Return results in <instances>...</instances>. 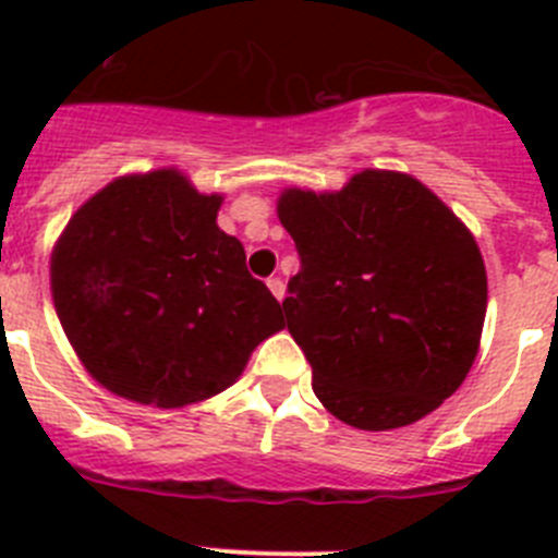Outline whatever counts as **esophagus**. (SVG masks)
<instances>
[{
  "label": "esophagus",
  "mask_w": 558,
  "mask_h": 558,
  "mask_svg": "<svg viewBox=\"0 0 558 558\" xmlns=\"http://www.w3.org/2000/svg\"><path fill=\"white\" fill-rule=\"evenodd\" d=\"M268 288H270V293H274L279 302H282V299H284V282H282V279H276V276H274V279H268Z\"/></svg>",
  "instance_id": "1"
}]
</instances>
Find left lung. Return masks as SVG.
Segmentation results:
<instances>
[{
  "label": "left lung",
  "instance_id": "8db88e82",
  "mask_svg": "<svg viewBox=\"0 0 558 558\" xmlns=\"http://www.w3.org/2000/svg\"><path fill=\"white\" fill-rule=\"evenodd\" d=\"M276 211L302 259L284 318L322 405L360 430H393L452 397L489 299L456 211L393 170H363L338 192L290 186Z\"/></svg>",
  "mask_w": 558,
  "mask_h": 558
}]
</instances>
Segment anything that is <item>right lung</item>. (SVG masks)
<instances>
[{"mask_svg": "<svg viewBox=\"0 0 558 558\" xmlns=\"http://www.w3.org/2000/svg\"><path fill=\"white\" fill-rule=\"evenodd\" d=\"M223 195L175 167L122 175L72 215L49 288L86 372L140 405L184 408L234 386L284 329L279 302L218 226Z\"/></svg>", "mask_w": 558, "mask_h": 558, "instance_id": "obj_1", "label": "right lung"}]
</instances>
